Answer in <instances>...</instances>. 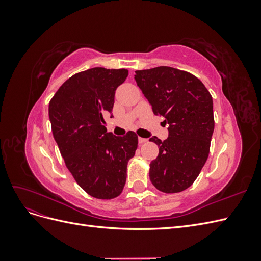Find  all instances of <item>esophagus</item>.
I'll return each instance as SVG.
<instances>
[{
    "instance_id": "1",
    "label": "esophagus",
    "mask_w": 261,
    "mask_h": 261,
    "mask_svg": "<svg viewBox=\"0 0 261 261\" xmlns=\"http://www.w3.org/2000/svg\"><path fill=\"white\" fill-rule=\"evenodd\" d=\"M147 141H148V139H147V138L138 137V143H139V144H145V143H147Z\"/></svg>"
}]
</instances>
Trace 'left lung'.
Here are the masks:
<instances>
[{
    "label": "left lung",
    "instance_id": "obj_1",
    "mask_svg": "<svg viewBox=\"0 0 261 261\" xmlns=\"http://www.w3.org/2000/svg\"><path fill=\"white\" fill-rule=\"evenodd\" d=\"M135 73L153 113L169 125L167 139L150 138L159 146V154L150 163V180L163 193L183 192L208 159L215 129L211 94L196 76L177 68L159 66Z\"/></svg>",
    "mask_w": 261,
    "mask_h": 261
}]
</instances>
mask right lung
<instances>
[{
  "instance_id": "add662e5",
  "label": "right lung",
  "mask_w": 261,
  "mask_h": 261,
  "mask_svg": "<svg viewBox=\"0 0 261 261\" xmlns=\"http://www.w3.org/2000/svg\"><path fill=\"white\" fill-rule=\"evenodd\" d=\"M128 70L93 67L63 84L49 103L53 137L68 171L84 191L98 199H112L126 183L138 137L108 133L105 115H112L115 90Z\"/></svg>"
}]
</instances>
